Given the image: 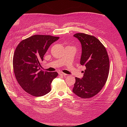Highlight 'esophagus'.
<instances>
[{"label": "esophagus", "mask_w": 127, "mask_h": 127, "mask_svg": "<svg viewBox=\"0 0 127 127\" xmlns=\"http://www.w3.org/2000/svg\"><path fill=\"white\" fill-rule=\"evenodd\" d=\"M59 75H61V76H66L67 75V74H64V73L62 72H59Z\"/></svg>", "instance_id": "34e87169"}]
</instances>
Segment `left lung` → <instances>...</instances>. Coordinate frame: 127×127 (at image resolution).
I'll list each match as a JSON object with an SVG mask.
<instances>
[{
	"label": "left lung",
	"instance_id": "8db88e82",
	"mask_svg": "<svg viewBox=\"0 0 127 127\" xmlns=\"http://www.w3.org/2000/svg\"><path fill=\"white\" fill-rule=\"evenodd\" d=\"M82 44L80 64L86 68L83 77H76L72 92L83 98L96 95L104 86L108 77L110 61L104 46L96 37L80 33L74 34Z\"/></svg>",
	"mask_w": 127,
	"mask_h": 127
}]
</instances>
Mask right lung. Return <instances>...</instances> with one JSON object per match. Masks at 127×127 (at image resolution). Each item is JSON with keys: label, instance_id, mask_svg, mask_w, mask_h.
<instances>
[{"label": "right lung", "instance_id": "obj_1", "mask_svg": "<svg viewBox=\"0 0 127 127\" xmlns=\"http://www.w3.org/2000/svg\"><path fill=\"white\" fill-rule=\"evenodd\" d=\"M59 37L34 35L22 40L15 49L13 64L18 83L27 93L42 96L51 91V84L58 72L40 70L43 57L50 45Z\"/></svg>", "mask_w": 127, "mask_h": 127}]
</instances>
